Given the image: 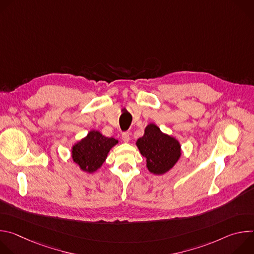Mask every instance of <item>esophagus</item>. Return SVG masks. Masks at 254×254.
<instances>
[{
  "instance_id": "34e87169",
  "label": "esophagus",
  "mask_w": 254,
  "mask_h": 254,
  "mask_svg": "<svg viewBox=\"0 0 254 254\" xmlns=\"http://www.w3.org/2000/svg\"><path fill=\"white\" fill-rule=\"evenodd\" d=\"M122 138H123V140H124L125 142H128L129 139H130L129 133H128V132H123V133H122Z\"/></svg>"
}]
</instances>
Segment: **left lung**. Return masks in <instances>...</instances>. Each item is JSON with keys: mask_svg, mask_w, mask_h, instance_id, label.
Segmentation results:
<instances>
[{"mask_svg": "<svg viewBox=\"0 0 254 254\" xmlns=\"http://www.w3.org/2000/svg\"><path fill=\"white\" fill-rule=\"evenodd\" d=\"M142 157L146 158L147 168L154 175L168 173L182 156L180 141L168 133L163 132L155 124H149L144 133L136 142Z\"/></svg>", "mask_w": 254, "mask_h": 254, "instance_id": "left-lung-1", "label": "left lung"}]
</instances>
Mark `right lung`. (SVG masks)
I'll list each match as a JSON object with an SVG mask.
<instances>
[{"label":"right lung","mask_w":254,"mask_h":254,"mask_svg":"<svg viewBox=\"0 0 254 254\" xmlns=\"http://www.w3.org/2000/svg\"><path fill=\"white\" fill-rule=\"evenodd\" d=\"M119 143L115 137L104 136L99 130L91 129L71 148V158L79 169L92 174L101 168L108 153Z\"/></svg>","instance_id":"add662e5"}]
</instances>
